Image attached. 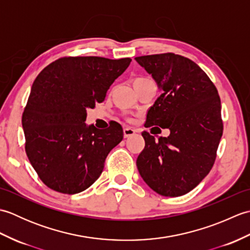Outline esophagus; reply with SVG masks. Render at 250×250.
I'll return each instance as SVG.
<instances>
[{"instance_id": "34e87169", "label": "esophagus", "mask_w": 250, "mask_h": 250, "mask_svg": "<svg viewBox=\"0 0 250 250\" xmlns=\"http://www.w3.org/2000/svg\"><path fill=\"white\" fill-rule=\"evenodd\" d=\"M135 133H136L135 129H132V128H125L124 129L125 139H126V137H130V136H133Z\"/></svg>"}]
</instances>
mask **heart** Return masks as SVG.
I'll return each instance as SVG.
<instances>
[{
  "label": "heart",
  "mask_w": 250,
  "mask_h": 250,
  "mask_svg": "<svg viewBox=\"0 0 250 250\" xmlns=\"http://www.w3.org/2000/svg\"><path fill=\"white\" fill-rule=\"evenodd\" d=\"M136 79H145L144 77H140V78H136Z\"/></svg>",
  "instance_id": "obj_1"
}]
</instances>
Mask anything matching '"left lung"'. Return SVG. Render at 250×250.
<instances>
[{"instance_id":"obj_1","label":"left lung","mask_w":250,"mask_h":250,"mask_svg":"<svg viewBox=\"0 0 250 250\" xmlns=\"http://www.w3.org/2000/svg\"><path fill=\"white\" fill-rule=\"evenodd\" d=\"M162 93L147 113L145 125L169 130L167 137L143 132L145 148L136 166L144 182L163 196L195 188L214 166L222 136L218 91L202 68L175 54L136 57Z\"/></svg>"}]
</instances>
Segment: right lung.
Instances as JSON below:
<instances>
[{
  "instance_id": "right-lung-1",
  "label": "right lung",
  "mask_w": 250,
  "mask_h": 250,
  "mask_svg": "<svg viewBox=\"0 0 250 250\" xmlns=\"http://www.w3.org/2000/svg\"><path fill=\"white\" fill-rule=\"evenodd\" d=\"M130 62V58H61L36 77L22 128L26 156L48 188L75 194L100 177L106 157L124 139V131L117 122L105 131L87 125V108L103 102Z\"/></svg>"
}]
</instances>
